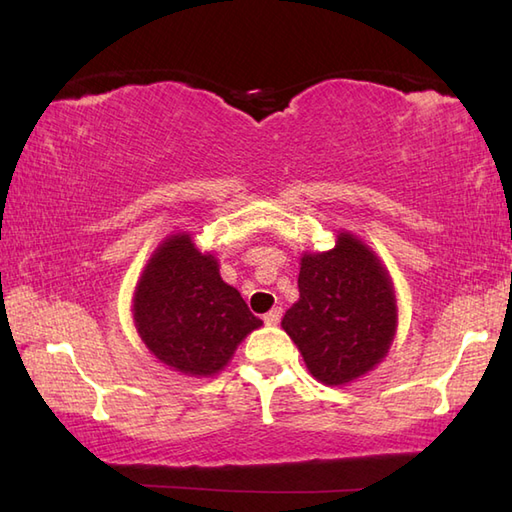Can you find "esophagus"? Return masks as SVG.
<instances>
[{
  "label": "esophagus",
  "instance_id": "1",
  "mask_svg": "<svg viewBox=\"0 0 512 512\" xmlns=\"http://www.w3.org/2000/svg\"><path fill=\"white\" fill-rule=\"evenodd\" d=\"M279 320H281V307H275V310H270L268 314H264V323L270 325V327L279 325Z\"/></svg>",
  "mask_w": 512,
  "mask_h": 512
}]
</instances>
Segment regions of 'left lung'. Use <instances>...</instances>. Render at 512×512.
I'll return each mask as SVG.
<instances>
[{
    "instance_id": "obj_1",
    "label": "left lung",
    "mask_w": 512,
    "mask_h": 512,
    "mask_svg": "<svg viewBox=\"0 0 512 512\" xmlns=\"http://www.w3.org/2000/svg\"><path fill=\"white\" fill-rule=\"evenodd\" d=\"M281 327L318 382H353L386 358L395 338L397 299L388 270L358 237L340 233L336 248L301 257L299 301Z\"/></svg>"
}]
</instances>
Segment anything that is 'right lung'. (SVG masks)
<instances>
[{"label": "right lung", "instance_id": "obj_1", "mask_svg": "<svg viewBox=\"0 0 512 512\" xmlns=\"http://www.w3.org/2000/svg\"><path fill=\"white\" fill-rule=\"evenodd\" d=\"M139 338L159 362L192 377H209L261 320L233 285L220 277L218 259L200 253L189 233L170 235L141 272L133 299Z\"/></svg>", "mask_w": 512, "mask_h": 512}]
</instances>
